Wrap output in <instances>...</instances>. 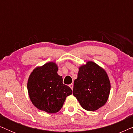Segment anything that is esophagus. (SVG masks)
I'll use <instances>...</instances> for the list:
<instances>
[{"instance_id": "34e87169", "label": "esophagus", "mask_w": 133, "mask_h": 133, "mask_svg": "<svg viewBox=\"0 0 133 133\" xmlns=\"http://www.w3.org/2000/svg\"><path fill=\"white\" fill-rule=\"evenodd\" d=\"M69 87H70L71 89L72 90H73V84H72V83H71V84H70V85H69Z\"/></svg>"}]
</instances>
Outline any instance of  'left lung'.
Returning <instances> with one entry per match:
<instances>
[{"label":"left lung","instance_id":"left-lung-1","mask_svg":"<svg viewBox=\"0 0 133 133\" xmlns=\"http://www.w3.org/2000/svg\"><path fill=\"white\" fill-rule=\"evenodd\" d=\"M110 90L108 74L97 63L88 61L79 67L72 94L83 109L94 111L103 107L108 101Z\"/></svg>","mask_w":133,"mask_h":133}]
</instances>
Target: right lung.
Instances as JSON below:
<instances>
[{
  "mask_svg": "<svg viewBox=\"0 0 133 133\" xmlns=\"http://www.w3.org/2000/svg\"><path fill=\"white\" fill-rule=\"evenodd\" d=\"M58 67L53 62L34 68L29 76L27 89L32 104L40 110L56 113L61 110L68 96L70 87L63 84L62 76L57 74Z\"/></svg>",
  "mask_w": 133,
  "mask_h": 133,
  "instance_id": "1",
  "label": "right lung"
}]
</instances>
